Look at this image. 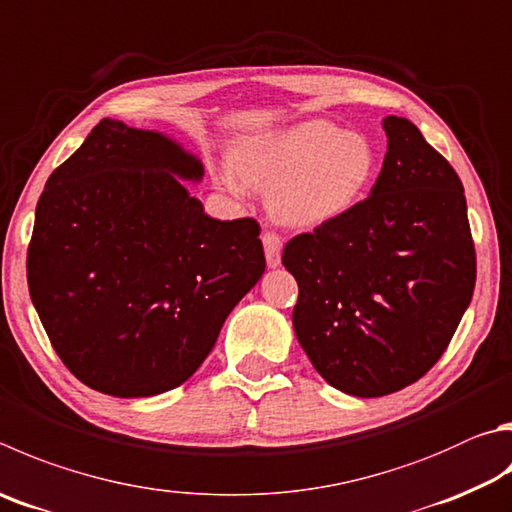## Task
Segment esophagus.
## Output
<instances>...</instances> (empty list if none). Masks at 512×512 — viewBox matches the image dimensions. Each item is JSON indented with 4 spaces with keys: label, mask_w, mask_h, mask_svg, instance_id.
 <instances>
[{
    "label": "esophagus",
    "mask_w": 512,
    "mask_h": 512,
    "mask_svg": "<svg viewBox=\"0 0 512 512\" xmlns=\"http://www.w3.org/2000/svg\"><path fill=\"white\" fill-rule=\"evenodd\" d=\"M264 241V253H266V262L271 268H277L282 264V237L277 232H264L262 235Z\"/></svg>",
    "instance_id": "esophagus-1"
}]
</instances>
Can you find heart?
<instances>
[{"label":"heart","mask_w":512,"mask_h":512,"mask_svg":"<svg viewBox=\"0 0 512 512\" xmlns=\"http://www.w3.org/2000/svg\"><path fill=\"white\" fill-rule=\"evenodd\" d=\"M226 183L268 190V208L288 226L318 228L338 221L367 197L378 152L365 134L342 132L329 120H306L241 145Z\"/></svg>","instance_id":"1"}]
</instances>
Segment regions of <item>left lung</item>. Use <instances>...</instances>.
Here are the masks:
<instances>
[{
    "label": "left lung",
    "instance_id": "8db88e82",
    "mask_svg": "<svg viewBox=\"0 0 512 512\" xmlns=\"http://www.w3.org/2000/svg\"><path fill=\"white\" fill-rule=\"evenodd\" d=\"M383 129L369 197L282 253L300 288L297 340L331 387L360 398L394 394L434 367L477 280L457 172L407 118L387 116Z\"/></svg>",
    "mask_w": 512,
    "mask_h": 512
}]
</instances>
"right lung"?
<instances>
[{
    "mask_svg": "<svg viewBox=\"0 0 512 512\" xmlns=\"http://www.w3.org/2000/svg\"><path fill=\"white\" fill-rule=\"evenodd\" d=\"M201 176L172 138L105 118L44 185L29 293L55 353L96 392L185 383L264 275L259 224L208 217L183 185Z\"/></svg>",
    "mask_w": 512,
    "mask_h": 512,
    "instance_id": "add662e5",
    "label": "right lung"
}]
</instances>
